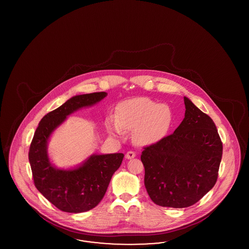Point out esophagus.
Wrapping results in <instances>:
<instances>
[{
    "label": "esophagus",
    "instance_id": "34e87169",
    "mask_svg": "<svg viewBox=\"0 0 249 249\" xmlns=\"http://www.w3.org/2000/svg\"><path fill=\"white\" fill-rule=\"evenodd\" d=\"M136 156V153L134 151H129L126 153V159L130 160V159H133Z\"/></svg>",
    "mask_w": 249,
    "mask_h": 249
}]
</instances>
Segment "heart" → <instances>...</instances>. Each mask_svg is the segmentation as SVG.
Wrapping results in <instances>:
<instances>
[{"instance_id":"1","label":"heart","mask_w":249,"mask_h":249,"mask_svg":"<svg viewBox=\"0 0 249 249\" xmlns=\"http://www.w3.org/2000/svg\"><path fill=\"white\" fill-rule=\"evenodd\" d=\"M173 121L174 112L169 106L150 98H136L117 106L115 121H107V129L117 137H123L124 131H132L135 143L148 146L163 140Z\"/></svg>"}]
</instances>
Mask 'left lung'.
I'll use <instances>...</instances> for the list:
<instances>
[{"instance_id": "left-lung-1", "label": "left lung", "mask_w": 249, "mask_h": 249, "mask_svg": "<svg viewBox=\"0 0 249 249\" xmlns=\"http://www.w3.org/2000/svg\"><path fill=\"white\" fill-rule=\"evenodd\" d=\"M184 119L172 135L144 148V184L154 204L184 208L217 180L223 144L215 124L184 97Z\"/></svg>"}]
</instances>
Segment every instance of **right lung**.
<instances>
[{
    "mask_svg": "<svg viewBox=\"0 0 249 249\" xmlns=\"http://www.w3.org/2000/svg\"><path fill=\"white\" fill-rule=\"evenodd\" d=\"M107 93L95 92L74 96L41 120L29 150L35 185L61 211L83 213L96 207L105 196L114 173L120 168L123 153L92 154L79 165L59 169L51 162L48 142L53 131L69 115L98 104Z\"/></svg>",
    "mask_w": 249,
    "mask_h": 249,
    "instance_id": "add662e5",
    "label": "right lung"
}]
</instances>
